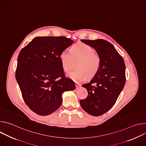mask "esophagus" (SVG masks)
<instances>
[{"label":"esophagus","instance_id":"34e87169","mask_svg":"<svg viewBox=\"0 0 146 146\" xmlns=\"http://www.w3.org/2000/svg\"><path fill=\"white\" fill-rule=\"evenodd\" d=\"M75 85H76V89H79V88H80L81 85H80V84H75Z\"/></svg>","mask_w":146,"mask_h":146}]
</instances>
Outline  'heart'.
I'll return each mask as SVG.
<instances>
[{"mask_svg": "<svg viewBox=\"0 0 146 146\" xmlns=\"http://www.w3.org/2000/svg\"><path fill=\"white\" fill-rule=\"evenodd\" d=\"M59 57L62 66L66 72L70 70L74 62L78 61L76 65L77 70L68 74V77L76 82H82L87 77H93L101 66L100 56L91 46L84 43L74 45L70 51L63 50Z\"/></svg>", "mask_w": 146, "mask_h": 146, "instance_id": "1", "label": "heart"}]
</instances>
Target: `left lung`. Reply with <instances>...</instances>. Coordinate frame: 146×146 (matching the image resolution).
I'll list each match as a JSON object with an SVG mask.
<instances>
[{"mask_svg": "<svg viewBox=\"0 0 146 146\" xmlns=\"http://www.w3.org/2000/svg\"><path fill=\"white\" fill-rule=\"evenodd\" d=\"M92 47L101 58L98 73L87 84L82 86L88 96L80 100L82 109L94 116L108 111L114 105L125 84V65L123 58L112 44L103 39L81 40Z\"/></svg>", "mask_w": 146, "mask_h": 146, "instance_id": "8db88e82", "label": "left lung"}]
</instances>
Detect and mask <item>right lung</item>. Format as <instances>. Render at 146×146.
<instances>
[{"mask_svg": "<svg viewBox=\"0 0 146 146\" xmlns=\"http://www.w3.org/2000/svg\"><path fill=\"white\" fill-rule=\"evenodd\" d=\"M73 43L65 36L36 37L21 50L15 78L24 102L37 114L54 112L61 105L62 94L76 88L65 76L59 57Z\"/></svg>", "mask_w": 146, "mask_h": 146, "instance_id": "obj_1", "label": "right lung"}]
</instances>
